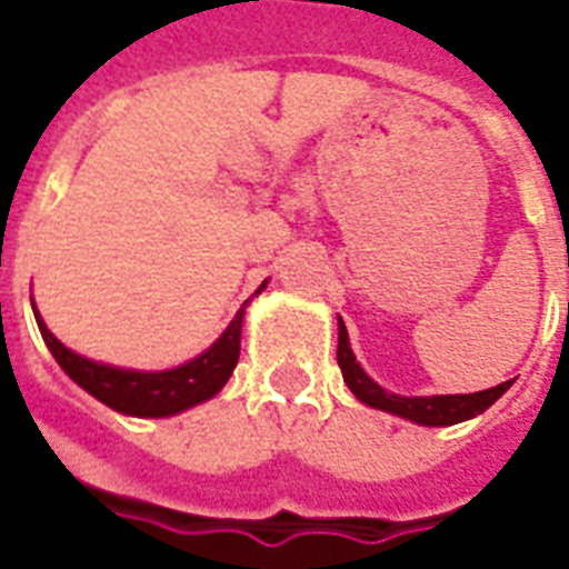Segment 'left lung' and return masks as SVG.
<instances>
[{"label": "left lung", "instance_id": "8db88e82", "mask_svg": "<svg viewBox=\"0 0 569 569\" xmlns=\"http://www.w3.org/2000/svg\"><path fill=\"white\" fill-rule=\"evenodd\" d=\"M337 363L342 369V378H346L348 389L355 392L363 405L378 407V410H387L392 416H401V419H410L416 425H428V428H442V425L463 422V419H472V416L485 413L487 407L493 405L496 398L508 392L511 380H505L499 387H490L485 392H469V396H396V392H387L383 387H378L369 375L363 372V366L357 363L355 351L348 346V330L346 321L339 319V346H337Z\"/></svg>", "mask_w": 569, "mask_h": 569}]
</instances>
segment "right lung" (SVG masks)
Listing matches in <instances>:
<instances>
[{"mask_svg": "<svg viewBox=\"0 0 569 569\" xmlns=\"http://www.w3.org/2000/svg\"><path fill=\"white\" fill-rule=\"evenodd\" d=\"M266 283L259 286L257 292H262ZM248 303V301H244ZM38 319L40 337L49 346L58 366L64 369L70 378L91 392L97 401L109 405L111 410L127 416H173L189 410V407L209 401L212 396L221 392V387L230 380L232 369L239 363L241 348V319H244V307L236 312V319L227 325L221 337L214 339V346H209L200 357L189 360V363L168 369V372H136V369H118V366L93 363L88 357L76 355L70 348L58 342L43 319L34 310Z\"/></svg>", "mask_w": 569, "mask_h": 569, "instance_id": "obj_1", "label": "right lung"}]
</instances>
